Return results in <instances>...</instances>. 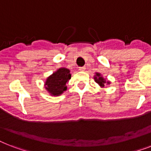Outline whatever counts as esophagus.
<instances>
[{"label":"esophagus","instance_id":"34e87169","mask_svg":"<svg viewBox=\"0 0 151 151\" xmlns=\"http://www.w3.org/2000/svg\"><path fill=\"white\" fill-rule=\"evenodd\" d=\"M80 71H85V66H81V67H79L78 69Z\"/></svg>","mask_w":151,"mask_h":151}]
</instances>
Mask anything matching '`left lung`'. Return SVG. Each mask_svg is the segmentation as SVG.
Here are the masks:
<instances>
[{"label":"left lung","mask_w":151,"mask_h":151,"mask_svg":"<svg viewBox=\"0 0 151 151\" xmlns=\"http://www.w3.org/2000/svg\"><path fill=\"white\" fill-rule=\"evenodd\" d=\"M94 80L101 88H104L106 85H110V81H106L99 73H96V75L94 76Z\"/></svg>","instance_id":"obj_1"}]
</instances>
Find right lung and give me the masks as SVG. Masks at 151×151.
<instances>
[{"label":"right lung","mask_w":151,"mask_h":151,"mask_svg":"<svg viewBox=\"0 0 151 151\" xmlns=\"http://www.w3.org/2000/svg\"><path fill=\"white\" fill-rule=\"evenodd\" d=\"M70 78L69 69L59 68L46 79L45 88L51 96H58L66 91L67 88L66 84Z\"/></svg>","instance_id":"obj_1"}]
</instances>
